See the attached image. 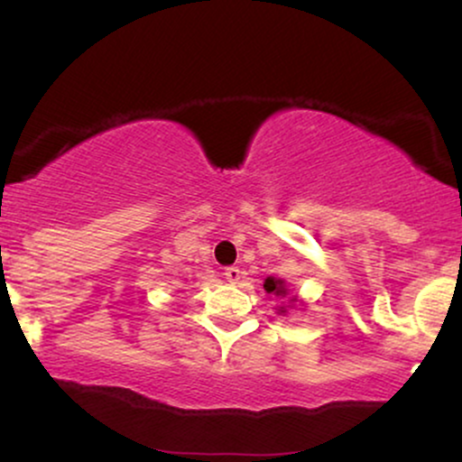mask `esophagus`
I'll return each instance as SVG.
<instances>
[{
    "instance_id": "obj_1",
    "label": "esophagus",
    "mask_w": 462,
    "mask_h": 462,
    "mask_svg": "<svg viewBox=\"0 0 462 462\" xmlns=\"http://www.w3.org/2000/svg\"><path fill=\"white\" fill-rule=\"evenodd\" d=\"M241 269H238V267H227L226 269V272H224V278L227 280V282H232V284H236L238 282V280H241Z\"/></svg>"
}]
</instances>
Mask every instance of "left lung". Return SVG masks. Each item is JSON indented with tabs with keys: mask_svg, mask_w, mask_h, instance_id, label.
Wrapping results in <instances>:
<instances>
[{
	"mask_svg": "<svg viewBox=\"0 0 462 462\" xmlns=\"http://www.w3.org/2000/svg\"><path fill=\"white\" fill-rule=\"evenodd\" d=\"M264 291H267V293H275V295H284L286 293L282 282H280V280H273V278L264 280Z\"/></svg>",
	"mask_w": 462,
	"mask_h": 462,
	"instance_id": "1",
	"label": "left lung"
}]
</instances>
